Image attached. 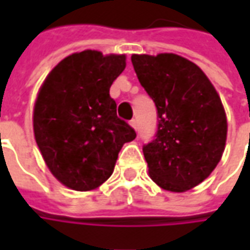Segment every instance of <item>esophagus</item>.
Segmentation results:
<instances>
[{
	"mask_svg": "<svg viewBox=\"0 0 250 250\" xmlns=\"http://www.w3.org/2000/svg\"><path fill=\"white\" fill-rule=\"evenodd\" d=\"M130 125H131V127H132V128H134V130H138V120L136 119H132L130 122Z\"/></svg>",
	"mask_w": 250,
	"mask_h": 250,
	"instance_id": "esophagus-1",
	"label": "esophagus"
}]
</instances>
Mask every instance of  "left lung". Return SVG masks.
<instances>
[{"label":"left lung","instance_id":"8db88e82","mask_svg":"<svg viewBox=\"0 0 250 250\" xmlns=\"http://www.w3.org/2000/svg\"><path fill=\"white\" fill-rule=\"evenodd\" d=\"M142 87L158 111L157 134L143 146L159 188L184 193L209 177L225 150V109L198 65L174 53L132 55Z\"/></svg>","mask_w":250,"mask_h":250}]
</instances>
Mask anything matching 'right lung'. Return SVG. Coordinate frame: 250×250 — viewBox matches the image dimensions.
<instances>
[{"mask_svg":"<svg viewBox=\"0 0 250 250\" xmlns=\"http://www.w3.org/2000/svg\"><path fill=\"white\" fill-rule=\"evenodd\" d=\"M125 68V55L88 49L62 60L41 85L33 109L36 143L66 188H99L111 177L123 145L136 138L109 96Z\"/></svg>","mask_w":250,"mask_h":250,"instance_id":"add662e5","label":"right lung"}]
</instances>
